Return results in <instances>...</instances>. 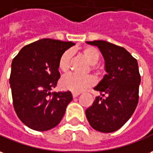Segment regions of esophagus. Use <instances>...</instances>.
<instances>
[{
    "label": "esophagus",
    "mask_w": 153,
    "mask_h": 153,
    "mask_svg": "<svg viewBox=\"0 0 153 153\" xmlns=\"http://www.w3.org/2000/svg\"><path fill=\"white\" fill-rule=\"evenodd\" d=\"M79 94H80V93H76V92H72V96H73V98H76V97H77Z\"/></svg>",
    "instance_id": "esophagus-1"
}]
</instances>
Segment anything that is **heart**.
I'll return each instance as SVG.
<instances>
[{"mask_svg": "<svg viewBox=\"0 0 153 153\" xmlns=\"http://www.w3.org/2000/svg\"><path fill=\"white\" fill-rule=\"evenodd\" d=\"M81 53L90 64L93 71H97L96 64L100 60V53L97 49L91 46H86L82 49ZM72 59V53L70 51H64L60 56L59 60V68L61 72H67L70 68V63ZM95 79L92 76H80L69 74L63 76L61 80V86L63 89L70 90L72 92L79 93L83 90L92 87L95 85Z\"/></svg>", "mask_w": 153, "mask_h": 153, "instance_id": "1", "label": "heart"}]
</instances>
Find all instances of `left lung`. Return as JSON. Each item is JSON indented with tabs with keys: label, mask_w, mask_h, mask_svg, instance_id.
Returning a JSON list of instances; mask_svg holds the SVG:
<instances>
[{
	"label": "left lung",
	"mask_w": 153,
	"mask_h": 153,
	"mask_svg": "<svg viewBox=\"0 0 153 153\" xmlns=\"http://www.w3.org/2000/svg\"><path fill=\"white\" fill-rule=\"evenodd\" d=\"M86 43L100 49L107 74L94 88L101 96H97L93 104L85 110V116L95 130L114 132L131 117L138 105L141 81L138 62L126 49L108 41Z\"/></svg>",
	"instance_id": "left-lung-1"
}]
</instances>
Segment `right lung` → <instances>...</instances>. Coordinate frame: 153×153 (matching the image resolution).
<instances>
[{
	"label": "right lung",
	"instance_id": "add662e5",
	"mask_svg": "<svg viewBox=\"0 0 153 153\" xmlns=\"http://www.w3.org/2000/svg\"><path fill=\"white\" fill-rule=\"evenodd\" d=\"M46 38L25 45L12 61L10 77L18 117L30 129L46 131L59 125L72 100L70 91L53 92L60 77L59 60L74 45Z\"/></svg>",
	"mask_w": 153,
	"mask_h": 153
}]
</instances>
